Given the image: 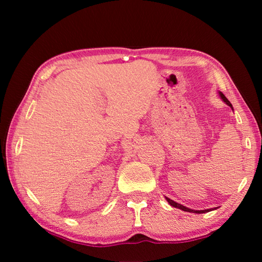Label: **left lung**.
<instances>
[{"label":"left lung","mask_w":262,"mask_h":262,"mask_svg":"<svg viewBox=\"0 0 262 262\" xmlns=\"http://www.w3.org/2000/svg\"><path fill=\"white\" fill-rule=\"evenodd\" d=\"M220 96H221L222 100H223L225 104L229 105L230 107L232 108V105H231V103H230V101L228 100L227 97H225L223 94H222V92H220ZM165 199H166V201H167L168 203H170V205H171L172 207H174V208H178V209H181V210H184V211H188V212H195V214H203V212L211 211V208H210V209H205V210H193V209H189V208L185 207V206H183V205H180V203H177V202H174L173 200H171V199H168V198H165ZM214 209H216V208H214Z\"/></svg>","instance_id":"8db88e82"}]
</instances>
